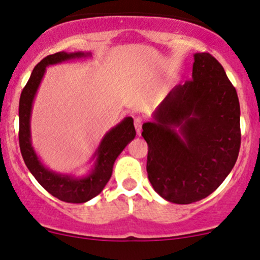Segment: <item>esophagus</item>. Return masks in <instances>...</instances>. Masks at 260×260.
<instances>
[{"label": "esophagus", "instance_id": "obj_1", "mask_svg": "<svg viewBox=\"0 0 260 260\" xmlns=\"http://www.w3.org/2000/svg\"><path fill=\"white\" fill-rule=\"evenodd\" d=\"M142 126H143L142 118H140V117L134 118V127H136L137 134H138V136H140V133H142Z\"/></svg>", "mask_w": 260, "mask_h": 260}]
</instances>
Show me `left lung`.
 <instances>
[{"mask_svg": "<svg viewBox=\"0 0 260 260\" xmlns=\"http://www.w3.org/2000/svg\"><path fill=\"white\" fill-rule=\"evenodd\" d=\"M142 136L148 178L166 201L190 204L222 183L240 151V103L214 56L196 53L192 79L169 92Z\"/></svg>", "mask_w": 260, "mask_h": 260, "instance_id": "left-lung-1", "label": "left lung"}]
</instances>
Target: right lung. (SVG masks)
I'll use <instances>...</instances> for the list:
<instances>
[{"instance_id": "add662e5", "label": "right lung", "mask_w": 260, "mask_h": 260, "mask_svg": "<svg viewBox=\"0 0 260 260\" xmlns=\"http://www.w3.org/2000/svg\"><path fill=\"white\" fill-rule=\"evenodd\" d=\"M88 56H90V53H68L64 51L46 56L32 70L30 78L23 89L19 99V147L23 160L32 176L50 194L67 203H85L99 194L111 177L115 160L126 148L128 143L136 137L133 118L126 117L121 123L105 134L94 154V157H96L94 169L88 176L82 178L56 174L45 168L43 162L39 160L34 148L31 147L30 115L32 101L46 67L50 64L61 63L67 59L88 57Z\"/></svg>"}]
</instances>
